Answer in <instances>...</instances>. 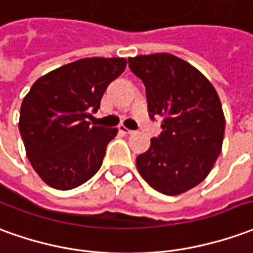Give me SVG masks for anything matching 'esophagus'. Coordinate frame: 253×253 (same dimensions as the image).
<instances>
[{
  "mask_svg": "<svg viewBox=\"0 0 253 253\" xmlns=\"http://www.w3.org/2000/svg\"><path fill=\"white\" fill-rule=\"evenodd\" d=\"M119 131H122V132H125V134H132V130H130V128H127L126 126H123V125H122V126H119Z\"/></svg>",
  "mask_w": 253,
  "mask_h": 253,
  "instance_id": "obj_1",
  "label": "esophagus"
}]
</instances>
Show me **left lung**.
Returning <instances> with one entry per match:
<instances>
[{
  "mask_svg": "<svg viewBox=\"0 0 253 253\" xmlns=\"http://www.w3.org/2000/svg\"><path fill=\"white\" fill-rule=\"evenodd\" d=\"M128 67L144 82L151 119L163 118V131L137 156V169L157 192L185 193L206 179L222 151L226 122L218 93L169 53L128 57Z\"/></svg>",
  "mask_w": 253,
  "mask_h": 253,
  "instance_id": "1",
  "label": "left lung"
}]
</instances>
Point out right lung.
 Wrapping results in <instances>:
<instances>
[{
	"label": "right lung",
	"mask_w": 253,
	"mask_h": 253,
	"mask_svg": "<svg viewBox=\"0 0 253 253\" xmlns=\"http://www.w3.org/2000/svg\"><path fill=\"white\" fill-rule=\"evenodd\" d=\"M126 64L123 57L77 60L37 79L23 98L19 130L30 163L49 186L70 190L100 169L118 128L87 118Z\"/></svg>",
	"instance_id": "right-lung-1"
}]
</instances>
